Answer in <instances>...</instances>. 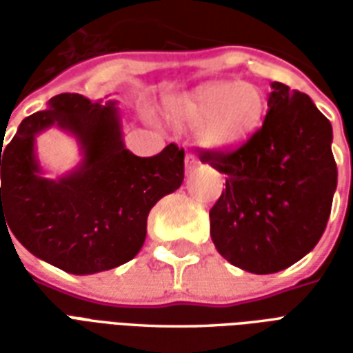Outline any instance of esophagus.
Returning <instances> with one entry per match:
<instances>
[{"instance_id": "1", "label": "esophagus", "mask_w": 353, "mask_h": 353, "mask_svg": "<svg viewBox=\"0 0 353 353\" xmlns=\"http://www.w3.org/2000/svg\"><path fill=\"white\" fill-rule=\"evenodd\" d=\"M199 164H200V161L196 159V157H194V154L189 153L187 157H185V170H187V174L194 172V170L199 168Z\"/></svg>"}]
</instances>
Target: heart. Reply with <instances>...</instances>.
<instances>
[{"label":"heart","mask_w":353,"mask_h":353,"mask_svg":"<svg viewBox=\"0 0 353 353\" xmlns=\"http://www.w3.org/2000/svg\"><path fill=\"white\" fill-rule=\"evenodd\" d=\"M265 115V94L244 81H214L164 101V117L174 128L194 130L200 145L223 153L244 147Z\"/></svg>","instance_id":"b5f03b06"}]
</instances>
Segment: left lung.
<instances>
[{
	"instance_id": "obj_1",
	"label": "left lung",
	"mask_w": 353,
	"mask_h": 353,
	"mask_svg": "<svg viewBox=\"0 0 353 353\" xmlns=\"http://www.w3.org/2000/svg\"><path fill=\"white\" fill-rule=\"evenodd\" d=\"M261 130L232 153L202 151L227 176L210 210V234L230 265L274 274L314 250L336 191L333 128L310 96L270 83Z\"/></svg>"
}]
</instances>
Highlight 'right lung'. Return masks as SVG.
Masks as SVG:
<instances>
[{"label": "right lung", "instance_id": "add662e5", "mask_svg": "<svg viewBox=\"0 0 353 353\" xmlns=\"http://www.w3.org/2000/svg\"><path fill=\"white\" fill-rule=\"evenodd\" d=\"M52 125L81 151L80 164L57 180L44 176L34 153L37 136ZM183 157L174 143L154 157H136L124 145L117 100L58 94L0 145V221L5 215L28 252L65 272L115 268L141 250L151 208L181 187Z\"/></svg>", "mask_w": 353, "mask_h": 353}]
</instances>
